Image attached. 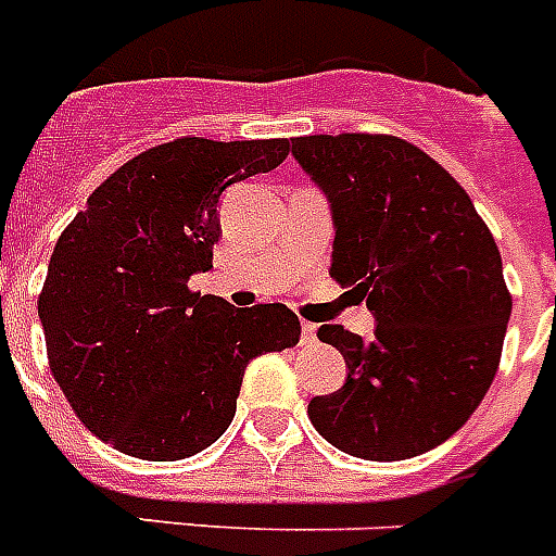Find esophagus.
<instances>
[{
	"label": "esophagus",
	"mask_w": 556,
	"mask_h": 556,
	"mask_svg": "<svg viewBox=\"0 0 556 556\" xmlns=\"http://www.w3.org/2000/svg\"><path fill=\"white\" fill-rule=\"evenodd\" d=\"M317 342V325L302 323V345H314Z\"/></svg>",
	"instance_id": "34e87169"
}]
</instances>
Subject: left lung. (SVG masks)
<instances>
[{
    "instance_id": "8db88e82",
    "label": "left lung",
    "mask_w": 556,
    "mask_h": 556,
    "mask_svg": "<svg viewBox=\"0 0 556 556\" xmlns=\"http://www.w3.org/2000/svg\"><path fill=\"white\" fill-rule=\"evenodd\" d=\"M333 211L331 277L365 300L371 340L323 325L349 377L308 417L351 457L408 459L466 426L494 382L511 293L463 185L391 134L291 139Z\"/></svg>"
}]
</instances>
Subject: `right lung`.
Listing matches in <instances>:
<instances>
[{"mask_svg": "<svg viewBox=\"0 0 556 556\" xmlns=\"http://www.w3.org/2000/svg\"><path fill=\"white\" fill-rule=\"evenodd\" d=\"M288 151V139L205 137L148 148L56 239L39 293L48 365L83 426L122 454H200L231 426L245 365L300 342V317L279 302L237 311L188 288L214 268L225 188Z\"/></svg>", "mask_w": 556, "mask_h": 556, "instance_id": "add662e5", "label": "right lung"}]
</instances>
